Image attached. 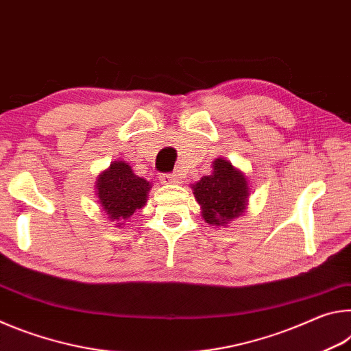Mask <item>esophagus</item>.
<instances>
[{
  "instance_id": "34e87169",
  "label": "esophagus",
  "mask_w": 351,
  "mask_h": 351,
  "mask_svg": "<svg viewBox=\"0 0 351 351\" xmlns=\"http://www.w3.org/2000/svg\"><path fill=\"white\" fill-rule=\"evenodd\" d=\"M161 182L165 184V186H170V184L178 182V178L173 173H164V175H161Z\"/></svg>"
}]
</instances>
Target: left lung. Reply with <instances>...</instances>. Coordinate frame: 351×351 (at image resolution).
I'll use <instances>...</instances> for the list:
<instances>
[{"label":"left lung","instance_id":"obj_1","mask_svg":"<svg viewBox=\"0 0 351 351\" xmlns=\"http://www.w3.org/2000/svg\"><path fill=\"white\" fill-rule=\"evenodd\" d=\"M192 189L203 218L212 226L228 224L246 209V178L226 159H217L212 175L201 178Z\"/></svg>","mask_w":351,"mask_h":351}]
</instances>
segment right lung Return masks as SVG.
<instances>
[{"label": "right lung", "mask_w": 351, "mask_h": 351, "mask_svg": "<svg viewBox=\"0 0 351 351\" xmlns=\"http://www.w3.org/2000/svg\"><path fill=\"white\" fill-rule=\"evenodd\" d=\"M150 184L133 173L127 162L116 161L97 180V195L111 221H122L144 207ZM121 226L123 223H116Z\"/></svg>", "instance_id": "1"}]
</instances>
